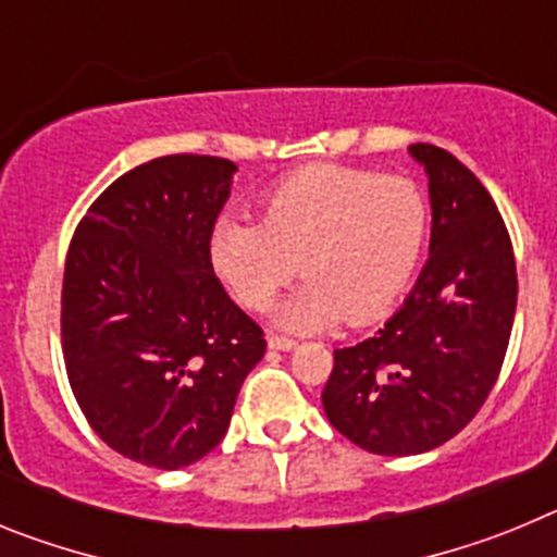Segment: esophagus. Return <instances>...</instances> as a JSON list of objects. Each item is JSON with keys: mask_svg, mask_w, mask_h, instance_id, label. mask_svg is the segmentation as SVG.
Here are the masks:
<instances>
[{"mask_svg": "<svg viewBox=\"0 0 557 557\" xmlns=\"http://www.w3.org/2000/svg\"><path fill=\"white\" fill-rule=\"evenodd\" d=\"M268 346L273 348V351H293L298 343H295V339H289V337H282V334H270Z\"/></svg>", "mask_w": 557, "mask_h": 557, "instance_id": "34e87169", "label": "esophagus"}]
</instances>
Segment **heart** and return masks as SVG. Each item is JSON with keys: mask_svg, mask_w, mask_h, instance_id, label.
Here are the masks:
<instances>
[{"mask_svg": "<svg viewBox=\"0 0 557 557\" xmlns=\"http://www.w3.org/2000/svg\"><path fill=\"white\" fill-rule=\"evenodd\" d=\"M259 220L223 218L211 268L248 309H264L301 268L307 282L273 312L275 326L312 334L385 314L410 287L430 239V203L416 181L314 164L278 181Z\"/></svg>", "mask_w": 557, "mask_h": 557, "instance_id": "b5f03b06", "label": "heart"}]
</instances>
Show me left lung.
I'll list each match as a JSON object with an SVG mask.
<instances>
[{"mask_svg":"<svg viewBox=\"0 0 557 557\" xmlns=\"http://www.w3.org/2000/svg\"><path fill=\"white\" fill-rule=\"evenodd\" d=\"M430 181V259L373 337L337 348L323 410L373 455L446 444L488 398L513 329V245L488 189L451 152L410 145Z\"/></svg>","mask_w":557,"mask_h":557,"instance_id":"1","label":"left lung"}]
</instances>
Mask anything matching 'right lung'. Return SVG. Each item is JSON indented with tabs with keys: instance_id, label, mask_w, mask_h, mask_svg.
<instances>
[{
	"instance_id": "1",
	"label": "right lung",
	"mask_w": 557,
	"mask_h": 557,
	"mask_svg": "<svg viewBox=\"0 0 557 557\" xmlns=\"http://www.w3.org/2000/svg\"><path fill=\"white\" fill-rule=\"evenodd\" d=\"M234 172L214 156L147 161L102 191L69 245V385L97 435L152 469H184L223 441L268 348L211 268Z\"/></svg>"
}]
</instances>
